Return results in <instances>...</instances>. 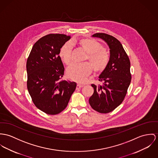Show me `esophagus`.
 Wrapping results in <instances>:
<instances>
[{
    "instance_id": "34e87169",
    "label": "esophagus",
    "mask_w": 158,
    "mask_h": 158,
    "mask_svg": "<svg viewBox=\"0 0 158 158\" xmlns=\"http://www.w3.org/2000/svg\"><path fill=\"white\" fill-rule=\"evenodd\" d=\"M83 86H84V85H82V84H77V86H76V89H79V88H82V87H83Z\"/></svg>"
}]
</instances>
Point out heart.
<instances>
[{"label":"heart","mask_w":158,"mask_h":158,"mask_svg":"<svg viewBox=\"0 0 158 158\" xmlns=\"http://www.w3.org/2000/svg\"><path fill=\"white\" fill-rule=\"evenodd\" d=\"M78 44L87 53L86 57L90 61L95 72H102L107 67L109 61L108 52L102 48V45L96 40L91 38H85L79 40ZM72 46L69 42L65 43L60 49L59 55L62 61L67 65L71 62ZM92 71L89 62L72 64L67 70V76L78 82H84Z\"/></svg>","instance_id":"1"}]
</instances>
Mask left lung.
I'll use <instances>...</instances> for the list:
<instances>
[{"label": "left lung", "mask_w": 158, "mask_h": 158, "mask_svg": "<svg viewBox=\"0 0 158 158\" xmlns=\"http://www.w3.org/2000/svg\"><path fill=\"white\" fill-rule=\"evenodd\" d=\"M92 36L103 40L109 48L108 64L98 76L102 85H91L94 93L89 98L93 109L106 114L118 107L126 95L131 81V62L117 38L104 33H96Z\"/></svg>", "instance_id": "8db88e82"}]
</instances>
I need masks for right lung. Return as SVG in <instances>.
Masks as SVG:
<instances>
[{"mask_svg": "<svg viewBox=\"0 0 158 158\" xmlns=\"http://www.w3.org/2000/svg\"><path fill=\"white\" fill-rule=\"evenodd\" d=\"M70 39L64 34H49L33 46L26 62L27 87L36 108L49 114L65 109L76 83L63 80L64 67L59 55L61 46Z\"/></svg>", "mask_w": 158, "mask_h": 158, "instance_id": "add662e5", "label": "right lung"}]
</instances>
